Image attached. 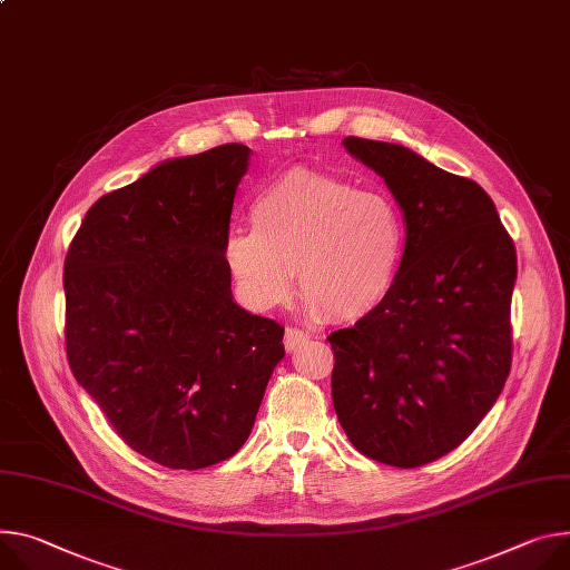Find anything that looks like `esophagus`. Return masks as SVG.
<instances>
[{
    "label": "esophagus",
    "mask_w": 570,
    "mask_h": 570,
    "mask_svg": "<svg viewBox=\"0 0 570 570\" xmlns=\"http://www.w3.org/2000/svg\"><path fill=\"white\" fill-rule=\"evenodd\" d=\"M308 341V332L299 330V327H286V334H284V347L288 352L297 350L299 345H304Z\"/></svg>",
    "instance_id": "34e87169"
}]
</instances>
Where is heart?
Listing matches in <instances>:
<instances>
[{"label":"heart","instance_id":"1","mask_svg":"<svg viewBox=\"0 0 570 570\" xmlns=\"http://www.w3.org/2000/svg\"><path fill=\"white\" fill-rule=\"evenodd\" d=\"M252 229L225 238V264L238 295L258 312L279 306L297 286L314 314L354 323L373 314L397 277L404 223L377 190L293 170L252 204Z\"/></svg>","mask_w":570,"mask_h":570}]
</instances>
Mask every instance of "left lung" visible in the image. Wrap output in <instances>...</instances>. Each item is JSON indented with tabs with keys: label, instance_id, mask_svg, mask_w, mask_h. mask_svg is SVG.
I'll list each match as a JSON object with an SVG mask.
<instances>
[{
	"label": "left lung",
	"instance_id": "8db88e82",
	"mask_svg": "<svg viewBox=\"0 0 570 570\" xmlns=\"http://www.w3.org/2000/svg\"><path fill=\"white\" fill-rule=\"evenodd\" d=\"M343 145L384 177L406 240L386 299L327 336L332 400L361 454L419 469L471 436L509 377L515 247L473 179L402 145Z\"/></svg>",
	"mask_w": 570,
	"mask_h": 570
}]
</instances>
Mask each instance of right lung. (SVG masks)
<instances>
[{"instance_id": "add662e5", "label": "right lung", "mask_w": 570, "mask_h": 570, "mask_svg": "<svg viewBox=\"0 0 570 570\" xmlns=\"http://www.w3.org/2000/svg\"><path fill=\"white\" fill-rule=\"evenodd\" d=\"M249 147L173 159L101 195L66 266V352L116 434L173 471L236 454L284 327L232 297L225 238Z\"/></svg>"}]
</instances>
